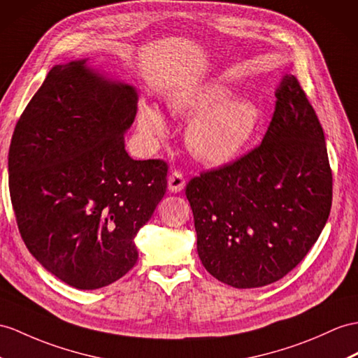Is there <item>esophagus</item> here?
I'll list each match as a JSON object with an SVG mask.
<instances>
[{
  "label": "esophagus",
  "mask_w": 358,
  "mask_h": 358,
  "mask_svg": "<svg viewBox=\"0 0 358 358\" xmlns=\"http://www.w3.org/2000/svg\"><path fill=\"white\" fill-rule=\"evenodd\" d=\"M185 187V179L184 174L180 170H173L169 176V189L171 193H179V191L184 189Z\"/></svg>",
  "instance_id": "34e87169"
}]
</instances>
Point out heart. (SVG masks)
<instances>
[{
	"label": "heart",
	"mask_w": 358,
	"mask_h": 358,
	"mask_svg": "<svg viewBox=\"0 0 358 358\" xmlns=\"http://www.w3.org/2000/svg\"><path fill=\"white\" fill-rule=\"evenodd\" d=\"M171 112L194 118L187 130V145L197 159L213 165L237 158L252 141L258 126V110L254 104L229 100V92L220 86L174 100ZM139 129L147 138L158 139L167 132V124L158 109L143 106Z\"/></svg>",
	"instance_id": "obj_1"
}]
</instances>
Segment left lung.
<instances>
[{
    "instance_id": "1",
    "label": "left lung",
    "mask_w": 358,
    "mask_h": 358,
    "mask_svg": "<svg viewBox=\"0 0 358 358\" xmlns=\"http://www.w3.org/2000/svg\"><path fill=\"white\" fill-rule=\"evenodd\" d=\"M275 97L263 141L185 188L200 261L237 289L292 272L317 241L333 202L324 130L307 94L287 74Z\"/></svg>"
}]
</instances>
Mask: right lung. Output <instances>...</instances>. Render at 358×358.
<instances>
[{"instance_id": "right-lung-1", "label": "right lung", "mask_w": 358, "mask_h": 358, "mask_svg": "<svg viewBox=\"0 0 358 358\" xmlns=\"http://www.w3.org/2000/svg\"><path fill=\"white\" fill-rule=\"evenodd\" d=\"M135 115L132 86L77 60L51 69L15 126L8 189L20 234L76 289L109 285L135 266V235L167 189V162L124 150Z\"/></svg>"}]
</instances>
